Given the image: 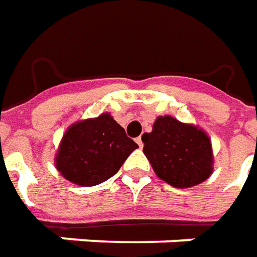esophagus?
Here are the masks:
<instances>
[{
	"mask_svg": "<svg viewBox=\"0 0 257 257\" xmlns=\"http://www.w3.org/2000/svg\"><path fill=\"white\" fill-rule=\"evenodd\" d=\"M137 144L139 145V148H144V142H142V138H137Z\"/></svg>",
	"mask_w": 257,
	"mask_h": 257,
	"instance_id": "34e87169",
	"label": "esophagus"
}]
</instances>
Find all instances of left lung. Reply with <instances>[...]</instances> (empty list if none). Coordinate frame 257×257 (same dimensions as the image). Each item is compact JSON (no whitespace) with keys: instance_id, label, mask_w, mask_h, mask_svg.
Instances as JSON below:
<instances>
[{"instance_id":"left-lung-1","label":"left lung","mask_w":257,"mask_h":257,"mask_svg":"<svg viewBox=\"0 0 257 257\" xmlns=\"http://www.w3.org/2000/svg\"><path fill=\"white\" fill-rule=\"evenodd\" d=\"M144 154L154 171L171 186L185 189L205 182L213 172V151L208 134L169 115L158 116L152 132L142 135Z\"/></svg>"}]
</instances>
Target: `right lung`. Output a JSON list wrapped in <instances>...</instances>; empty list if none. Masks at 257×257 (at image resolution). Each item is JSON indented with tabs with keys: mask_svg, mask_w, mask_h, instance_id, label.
<instances>
[{
	"mask_svg": "<svg viewBox=\"0 0 257 257\" xmlns=\"http://www.w3.org/2000/svg\"><path fill=\"white\" fill-rule=\"evenodd\" d=\"M137 148L125 129L105 112L72 123L61 139L54 161L67 181L95 186L118 172Z\"/></svg>",
	"mask_w": 257,
	"mask_h": 257,
	"instance_id": "right-lung-1",
	"label": "right lung"
}]
</instances>
